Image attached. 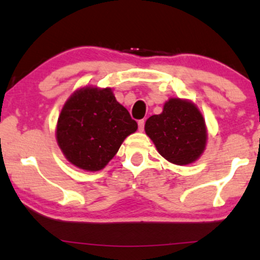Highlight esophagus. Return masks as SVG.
<instances>
[{"label":"esophagus","mask_w":260,"mask_h":260,"mask_svg":"<svg viewBox=\"0 0 260 260\" xmlns=\"http://www.w3.org/2000/svg\"><path fill=\"white\" fill-rule=\"evenodd\" d=\"M138 125H139V131L143 132V129H145V120H139Z\"/></svg>","instance_id":"34e87169"}]
</instances>
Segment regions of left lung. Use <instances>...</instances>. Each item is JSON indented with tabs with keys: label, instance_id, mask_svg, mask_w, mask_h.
Masks as SVG:
<instances>
[{
	"label": "left lung",
	"instance_id": "obj_1",
	"mask_svg": "<svg viewBox=\"0 0 260 260\" xmlns=\"http://www.w3.org/2000/svg\"><path fill=\"white\" fill-rule=\"evenodd\" d=\"M146 134L164 158L177 166L194 163L207 145V127L191 101L170 98L160 114L147 119Z\"/></svg>",
	"mask_w": 260,
	"mask_h": 260
}]
</instances>
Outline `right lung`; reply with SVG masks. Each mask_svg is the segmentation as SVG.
<instances>
[{
    "label": "right lung",
    "instance_id": "add662e5",
    "mask_svg": "<svg viewBox=\"0 0 260 260\" xmlns=\"http://www.w3.org/2000/svg\"><path fill=\"white\" fill-rule=\"evenodd\" d=\"M138 123L110 88L86 85L64 103L56 123V141L64 157L85 171H100L117 154Z\"/></svg>",
    "mask_w": 260,
    "mask_h": 260
}]
</instances>
